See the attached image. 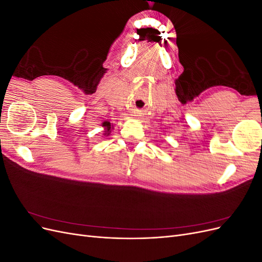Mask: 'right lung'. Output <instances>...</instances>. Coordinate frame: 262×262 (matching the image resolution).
<instances>
[{
  "label": "right lung",
  "instance_id": "1",
  "mask_svg": "<svg viewBox=\"0 0 262 262\" xmlns=\"http://www.w3.org/2000/svg\"><path fill=\"white\" fill-rule=\"evenodd\" d=\"M102 126H104L105 128V134H107V136H109L110 134V129H112V124H110V122H108V121H105L104 123H102Z\"/></svg>",
  "mask_w": 262,
  "mask_h": 262
}]
</instances>
